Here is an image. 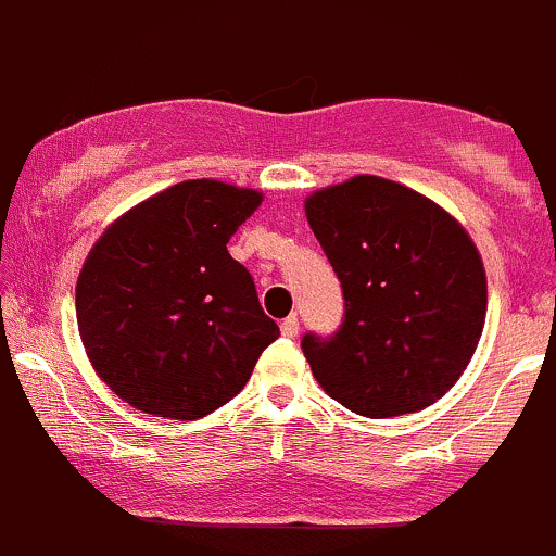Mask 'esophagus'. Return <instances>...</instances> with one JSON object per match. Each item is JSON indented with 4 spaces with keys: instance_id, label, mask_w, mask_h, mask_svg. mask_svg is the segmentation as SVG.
Returning a JSON list of instances; mask_svg holds the SVG:
<instances>
[{
    "instance_id": "1",
    "label": "esophagus",
    "mask_w": 556,
    "mask_h": 556,
    "mask_svg": "<svg viewBox=\"0 0 556 556\" xmlns=\"http://www.w3.org/2000/svg\"><path fill=\"white\" fill-rule=\"evenodd\" d=\"M282 336H288V338L298 336V317H295V314H290L288 319H282Z\"/></svg>"
}]
</instances>
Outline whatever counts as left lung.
<instances>
[{"label":"left lung","instance_id":"1","mask_svg":"<svg viewBox=\"0 0 556 556\" xmlns=\"http://www.w3.org/2000/svg\"><path fill=\"white\" fill-rule=\"evenodd\" d=\"M306 218L346 301L330 338L303 336L314 378L356 416L434 405L469 365L488 312L469 233L440 204L378 175L314 191Z\"/></svg>","mask_w":556,"mask_h":556}]
</instances>
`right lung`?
Instances as JSON below:
<instances>
[{"instance_id": "1", "label": "right lung", "mask_w": 556, "mask_h": 556, "mask_svg": "<svg viewBox=\"0 0 556 556\" xmlns=\"http://www.w3.org/2000/svg\"><path fill=\"white\" fill-rule=\"evenodd\" d=\"M263 197L184 180L103 231L77 282V323L103 383L138 410L194 420L248 383L279 327L226 250Z\"/></svg>"}]
</instances>
